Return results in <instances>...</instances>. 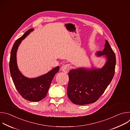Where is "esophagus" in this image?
Segmentation results:
<instances>
[{
	"label": "esophagus",
	"instance_id": "obj_1",
	"mask_svg": "<svg viewBox=\"0 0 130 130\" xmlns=\"http://www.w3.org/2000/svg\"><path fill=\"white\" fill-rule=\"evenodd\" d=\"M69 65L68 64H66V65H63L61 67V70L65 73H67L69 71Z\"/></svg>",
	"mask_w": 130,
	"mask_h": 130
}]
</instances>
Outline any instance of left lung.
Wrapping results in <instances>:
<instances>
[{"label": "left lung", "instance_id": "8db88e82", "mask_svg": "<svg viewBox=\"0 0 130 130\" xmlns=\"http://www.w3.org/2000/svg\"><path fill=\"white\" fill-rule=\"evenodd\" d=\"M96 54L98 57L104 56L106 59L101 68L80 67L68 73L67 95L74 104L85 105L96 102L113 78L116 56L107 40L103 51H98Z\"/></svg>", "mask_w": 130, "mask_h": 130}]
</instances>
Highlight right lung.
Here are the masks:
<instances>
[{"mask_svg":"<svg viewBox=\"0 0 130 130\" xmlns=\"http://www.w3.org/2000/svg\"><path fill=\"white\" fill-rule=\"evenodd\" d=\"M33 30V29L28 30L15 41L11 52L9 67L14 85L22 97L30 101L38 102L46 96L51 81L55 74L59 71V66L55 67L43 75L34 78L26 77L18 69L16 60L18 46L22 40Z\"/></svg>","mask_w":130,"mask_h":130,"instance_id":"obj_1","label":"right lung"}]
</instances>
